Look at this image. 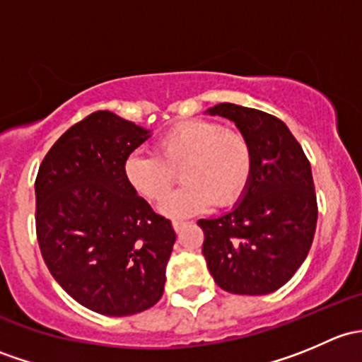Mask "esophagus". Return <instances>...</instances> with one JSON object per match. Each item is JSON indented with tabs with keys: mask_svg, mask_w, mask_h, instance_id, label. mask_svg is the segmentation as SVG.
<instances>
[{
	"mask_svg": "<svg viewBox=\"0 0 362 362\" xmlns=\"http://www.w3.org/2000/svg\"><path fill=\"white\" fill-rule=\"evenodd\" d=\"M185 224H187V222H184V221H173V229L175 231H182V229L185 228Z\"/></svg>",
	"mask_w": 362,
	"mask_h": 362,
	"instance_id": "1",
	"label": "esophagus"
}]
</instances>
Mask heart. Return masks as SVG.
Listing matches in <instances>:
<instances>
[{"label":"heart","mask_w":362,"mask_h":362,"mask_svg":"<svg viewBox=\"0 0 362 362\" xmlns=\"http://www.w3.org/2000/svg\"><path fill=\"white\" fill-rule=\"evenodd\" d=\"M178 168L184 184L160 203V214L185 217L214 202L231 204L250 178L249 144L211 120H185L160 134L154 154L133 152L124 163V177L145 199L159 202L173 187Z\"/></svg>","instance_id":"obj_1"}]
</instances>
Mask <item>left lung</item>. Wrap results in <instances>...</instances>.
<instances>
[{
  "label": "left lung",
  "instance_id": "1",
  "mask_svg": "<svg viewBox=\"0 0 362 362\" xmlns=\"http://www.w3.org/2000/svg\"><path fill=\"white\" fill-rule=\"evenodd\" d=\"M206 113L233 120L252 158L250 178L233 210L198 221L208 272L228 293L269 294L289 282L312 247L317 226L312 168L276 117L235 103H218Z\"/></svg>",
  "mask_w": 362,
  "mask_h": 362
}]
</instances>
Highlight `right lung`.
<instances>
[{
  "label": "right lung",
  "mask_w": 362,
  "mask_h": 362,
  "mask_svg": "<svg viewBox=\"0 0 362 362\" xmlns=\"http://www.w3.org/2000/svg\"><path fill=\"white\" fill-rule=\"evenodd\" d=\"M152 134L115 113H90L49 151L36 177V235L43 261L75 301L126 317L159 301L177 240L124 177Z\"/></svg>",
  "instance_id": "add662e5"
}]
</instances>
